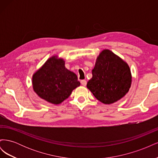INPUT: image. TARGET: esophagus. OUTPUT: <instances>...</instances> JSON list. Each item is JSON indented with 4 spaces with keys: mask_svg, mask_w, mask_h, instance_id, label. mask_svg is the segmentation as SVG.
<instances>
[{
    "mask_svg": "<svg viewBox=\"0 0 158 158\" xmlns=\"http://www.w3.org/2000/svg\"><path fill=\"white\" fill-rule=\"evenodd\" d=\"M81 84H82V85H84V86H85V85H86V84H87L86 80H81Z\"/></svg>",
    "mask_w": 158,
    "mask_h": 158,
    "instance_id": "obj_1",
    "label": "esophagus"
}]
</instances>
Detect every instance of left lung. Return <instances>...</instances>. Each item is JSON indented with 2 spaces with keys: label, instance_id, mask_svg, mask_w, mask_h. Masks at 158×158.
<instances>
[{
  "label": "left lung",
  "instance_id": "1",
  "mask_svg": "<svg viewBox=\"0 0 158 158\" xmlns=\"http://www.w3.org/2000/svg\"><path fill=\"white\" fill-rule=\"evenodd\" d=\"M131 82L128 64L112 51L104 49L95 61L87 88L99 102L112 104L127 94Z\"/></svg>",
  "mask_w": 158,
  "mask_h": 158
}]
</instances>
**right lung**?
Returning <instances> with one entry per match:
<instances>
[{
  "mask_svg": "<svg viewBox=\"0 0 158 158\" xmlns=\"http://www.w3.org/2000/svg\"><path fill=\"white\" fill-rule=\"evenodd\" d=\"M64 64L63 59L52 56L33 74L34 92L52 104L61 103L80 85L76 74L66 69Z\"/></svg>",
  "mask_w": 158,
  "mask_h": 158,
  "instance_id": "obj_1",
  "label": "right lung"
}]
</instances>
